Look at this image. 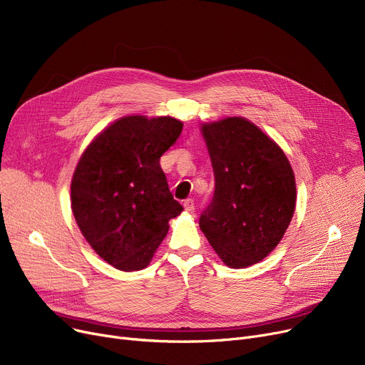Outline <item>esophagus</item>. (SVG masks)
Wrapping results in <instances>:
<instances>
[{
  "label": "esophagus",
  "mask_w": 365,
  "mask_h": 365,
  "mask_svg": "<svg viewBox=\"0 0 365 365\" xmlns=\"http://www.w3.org/2000/svg\"><path fill=\"white\" fill-rule=\"evenodd\" d=\"M183 207H185L186 212L192 213L194 210H195V202H194V200H192V198H187V200H185V201H183Z\"/></svg>",
  "instance_id": "34e87169"
}]
</instances>
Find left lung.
<instances>
[{"label": "left lung", "mask_w": 365, "mask_h": 365, "mask_svg": "<svg viewBox=\"0 0 365 365\" xmlns=\"http://www.w3.org/2000/svg\"><path fill=\"white\" fill-rule=\"evenodd\" d=\"M201 131L216 187L200 227L229 267L250 266L274 250L292 222V165L281 148L245 118H225Z\"/></svg>", "instance_id": "1"}]
</instances>
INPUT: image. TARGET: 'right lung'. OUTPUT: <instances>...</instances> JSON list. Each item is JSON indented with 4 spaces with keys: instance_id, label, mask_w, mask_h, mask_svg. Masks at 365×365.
I'll use <instances>...</instances> for the list:
<instances>
[{
    "instance_id": "obj_1",
    "label": "right lung",
    "mask_w": 365,
    "mask_h": 365,
    "mask_svg": "<svg viewBox=\"0 0 365 365\" xmlns=\"http://www.w3.org/2000/svg\"><path fill=\"white\" fill-rule=\"evenodd\" d=\"M182 127L171 117H124L88 145L75 168V220L93 250L120 271L146 267L168 220L183 212L160 165Z\"/></svg>"
}]
</instances>
